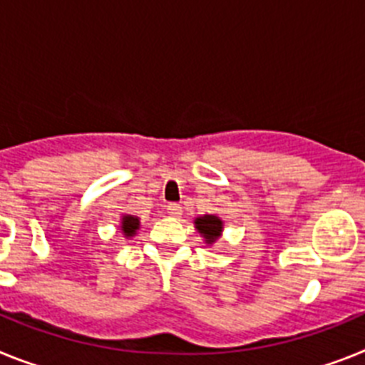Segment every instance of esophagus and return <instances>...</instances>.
Listing matches in <instances>:
<instances>
[{
    "label": "esophagus",
    "instance_id": "obj_1",
    "mask_svg": "<svg viewBox=\"0 0 365 365\" xmlns=\"http://www.w3.org/2000/svg\"><path fill=\"white\" fill-rule=\"evenodd\" d=\"M182 205L180 204H169L167 205V213L170 215V217H174V218H178L180 215H182Z\"/></svg>",
    "mask_w": 365,
    "mask_h": 365
}]
</instances>
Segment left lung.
Wrapping results in <instances>:
<instances>
[{"label":"left lung","mask_w":365,"mask_h":365,"mask_svg":"<svg viewBox=\"0 0 365 365\" xmlns=\"http://www.w3.org/2000/svg\"><path fill=\"white\" fill-rule=\"evenodd\" d=\"M195 227L198 230L202 237L205 239V244H215L217 239L220 237L222 230H224V222L217 215H204V217H198L195 220Z\"/></svg>","instance_id":"left-lung-1"}]
</instances>
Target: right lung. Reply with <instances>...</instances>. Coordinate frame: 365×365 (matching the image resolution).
<instances>
[{
    "instance_id": "right-lung-1",
    "label": "right lung",
    "mask_w": 365,
    "mask_h": 365,
    "mask_svg": "<svg viewBox=\"0 0 365 365\" xmlns=\"http://www.w3.org/2000/svg\"><path fill=\"white\" fill-rule=\"evenodd\" d=\"M121 230L125 237H134L135 231L139 230V218L134 215H125L121 218Z\"/></svg>"
}]
</instances>
